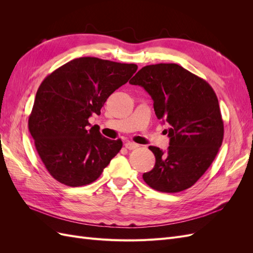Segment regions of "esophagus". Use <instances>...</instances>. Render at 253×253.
I'll list each match as a JSON object with an SVG mask.
<instances>
[{
    "mask_svg": "<svg viewBox=\"0 0 253 253\" xmlns=\"http://www.w3.org/2000/svg\"><path fill=\"white\" fill-rule=\"evenodd\" d=\"M125 147L127 149V150H134L136 148H138L139 145L137 143H134V142H131V141H127L125 143Z\"/></svg>",
    "mask_w": 253,
    "mask_h": 253,
    "instance_id": "obj_1",
    "label": "esophagus"
}]
</instances>
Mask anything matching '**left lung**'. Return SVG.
Returning a JSON list of instances; mask_svg holds the SVG:
<instances>
[{
	"instance_id": "obj_1",
	"label": "left lung",
	"mask_w": 253,
	"mask_h": 253,
	"mask_svg": "<svg viewBox=\"0 0 253 253\" xmlns=\"http://www.w3.org/2000/svg\"><path fill=\"white\" fill-rule=\"evenodd\" d=\"M129 83L148 91L157 118L169 125V148L164 152L150 145L156 163L143 173V180L166 193L192 187L223 142L224 122L216 94L206 80L175 63L144 66Z\"/></svg>"
}]
</instances>
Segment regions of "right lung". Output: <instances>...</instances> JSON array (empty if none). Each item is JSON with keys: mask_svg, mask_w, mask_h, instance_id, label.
Listing matches in <instances>:
<instances>
[{"mask_svg": "<svg viewBox=\"0 0 253 253\" xmlns=\"http://www.w3.org/2000/svg\"><path fill=\"white\" fill-rule=\"evenodd\" d=\"M137 71L136 64L95 57L74 59L38 88L28 129L42 163L53 178L70 187L95 181L122 148L91 126L88 118Z\"/></svg>", "mask_w": 253, "mask_h": 253, "instance_id": "obj_1", "label": "right lung"}]
</instances>
